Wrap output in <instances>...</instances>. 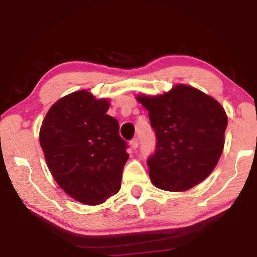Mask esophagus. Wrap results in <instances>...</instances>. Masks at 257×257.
Wrapping results in <instances>:
<instances>
[{
	"label": "esophagus",
	"instance_id": "obj_1",
	"mask_svg": "<svg viewBox=\"0 0 257 257\" xmlns=\"http://www.w3.org/2000/svg\"><path fill=\"white\" fill-rule=\"evenodd\" d=\"M130 145H131V147H132L133 150H136L137 147H138V145H139V142H138V139H137V138L132 139L131 142H130Z\"/></svg>",
	"mask_w": 257,
	"mask_h": 257
}]
</instances>
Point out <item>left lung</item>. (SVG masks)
Instances as JSON below:
<instances>
[{
  "instance_id": "obj_1",
  "label": "left lung",
  "mask_w": 257,
  "mask_h": 257,
  "mask_svg": "<svg viewBox=\"0 0 257 257\" xmlns=\"http://www.w3.org/2000/svg\"><path fill=\"white\" fill-rule=\"evenodd\" d=\"M156 132V151L147 159L156 187L184 192L215 168L224 145L228 118L219 101L179 84L164 94L138 96Z\"/></svg>"
}]
</instances>
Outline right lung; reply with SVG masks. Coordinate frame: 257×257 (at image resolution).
Here are the masks:
<instances>
[{"mask_svg":"<svg viewBox=\"0 0 257 257\" xmlns=\"http://www.w3.org/2000/svg\"><path fill=\"white\" fill-rule=\"evenodd\" d=\"M107 99L86 90L63 97L48 111L40 131L45 161L66 194L96 206L117 194L128 159Z\"/></svg>","mask_w":257,"mask_h":257,"instance_id":"obj_1","label":"right lung"}]
</instances>
